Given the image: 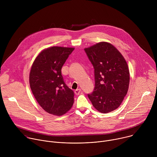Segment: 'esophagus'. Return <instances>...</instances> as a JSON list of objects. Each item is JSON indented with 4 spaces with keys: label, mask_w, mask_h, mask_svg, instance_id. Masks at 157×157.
I'll use <instances>...</instances> for the list:
<instances>
[{
    "label": "esophagus",
    "mask_w": 157,
    "mask_h": 157,
    "mask_svg": "<svg viewBox=\"0 0 157 157\" xmlns=\"http://www.w3.org/2000/svg\"><path fill=\"white\" fill-rule=\"evenodd\" d=\"M81 92V89H77L75 91V94H76V95L79 94V93H80Z\"/></svg>",
    "instance_id": "1"
}]
</instances>
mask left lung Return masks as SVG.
<instances>
[{
    "label": "left lung",
    "instance_id": "left-lung-1",
    "mask_svg": "<svg viewBox=\"0 0 157 157\" xmlns=\"http://www.w3.org/2000/svg\"><path fill=\"white\" fill-rule=\"evenodd\" d=\"M84 50L93 65L95 78L94 91L87 96L100 113H110L120 106L127 93V63L121 52L108 42H99Z\"/></svg>",
    "mask_w": 157,
    "mask_h": 157
}]
</instances>
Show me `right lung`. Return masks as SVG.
<instances>
[{
  "mask_svg": "<svg viewBox=\"0 0 157 157\" xmlns=\"http://www.w3.org/2000/svg\"><path fill=\"white\" fill-rule=\"evenodd\" d=\"M74 48L52 47L42 50L33 61L29 82L39 105L55 116L66 113L74 103V92L66 85L61 68Z\"/></svg>",
  "mask_w": 157,
  "mask_h": 157,
  "instance_id": "obj_1",
  "label": "right lung"
}]
</instances>
